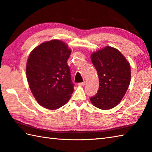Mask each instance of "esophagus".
Instances as JSON below:
<instances>
[{
    "instance_id": "34e87169",
    "label": "esophagus",
    "mask_w": 152,
    "mask_h": 152,
    "mask_svg": "<svg viewBox=\"0 0 152 152\" xmlns=\"http://www.w3.org/2000/svg\"><path fill=\"white\" fill-rule=\"evenodd\" d=\"M85 84H86V82L84 81V82H83L79 83L78 85L79 86H85Z\"/></svg>"
}]
</instances>
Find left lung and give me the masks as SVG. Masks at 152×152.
Instances as JSON below:
<instances>
[{
	"instance_id": "left-lung-1",
	"label": "left lung",
	"mask_w": 152,
	"mask_h": 152,
	"mask_svg": "<svg viewBox=\"0 0 152 152\" xmlns=\"http://www.w3.org/2000/svg\"><path fill=\"white\" fill-rule=\"evenodd\" d=\"M91 59L97 71L99 88L90 101L98 108L112 109L121 102L129 86L130 64L120 51L110 46L93 53Z\"/></svg>"
}]
</instances>
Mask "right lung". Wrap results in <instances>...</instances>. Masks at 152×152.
I'll return each mask as SVG.
<instances>
[{"label": "right lung", "mask_w": 152, "mask_h": 152, "mask_svg": "<svg viewBox=\"0 0 152 152\" xmlns=\"http://www.w3.org/2000/svg\"><path fill=\"white\" fill-rule=\"evenodd\" d=\"M71 50L59 40L42 43L31 51L26 65L31 91L38 104L49 110L61 108L74 91L67 59Z\"/></svg>", "instance_id": "1"}]
</instances>
